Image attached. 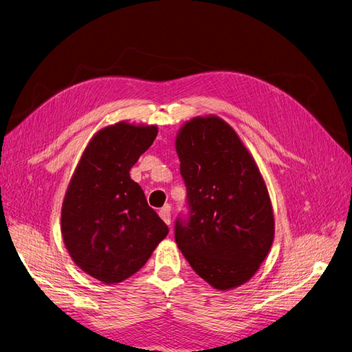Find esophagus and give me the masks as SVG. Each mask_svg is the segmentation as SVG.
I'll return each instance as SVG.
<instances>
[{
  "label": "esophagus",
  "instance_id": "1",
  "mask_svg": "<svg viewBox=\"0 0 352 352\" xmlns=\"http://www.w3.org/2000/svg\"><path fill=\"white\" fill-rule=\"evenodd\" d=\"M158 214L164 220L166 225H170V223H172V216H170V206H164L162 210L158 211Z\"/></svg>",
  "mask_w": 352,
  "mask_h": 352
}]
</instances>
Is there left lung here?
<instances>
[{
	"label": "left lung",
	"instance_id": "left-lung-1",
	"mask_svg": "<svg viewBox=\"0 0 352 352\" xmlns=\"http://www.w3.org/2000/svg\"><path fill=\"white\" fill-rule=\"evenodd\" d=\"M190 217L175 238L190 267L217 291L247 283L267 257L274 216L254 157L219 116H198L176 135Z\"/></svg>",
	"mask_w": 352,
	"mask_h": 352
}]
</instances>
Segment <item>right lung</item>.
I'll list each match as a JSON object with an SVG mask.
<instances>
[{
  "mask_svg": "<svg viewBox=\"0 0 352 352\" xmlns=\"http://www.w3.org/2000/svg\"><path fill=\"white\" fill-rule=\"evenodd\" d=\"M158 133L122 120L95 133L74 168L61 206V236L74 264L105 285L126 280L168 233L131 168Z\"/></svg>",
  "mask_w": 352,
  "mask_h": 352,
  "instance_id": "obj_1",
  "label": "right lung"
}]
</instances>
